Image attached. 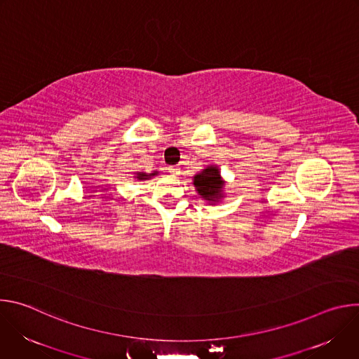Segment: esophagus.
Returning a JSON list of instances; mask_svg holds the SVG:
<instances>
[{
  "mask_svg": "<svg viewBox=\"0 0 359 359\" xmlns=\"http://www.w3.org/2000/svg\"><path fill=\"white\" fill-rule=\"evenodd\" d=\"M168 170L170 172L172 176H179V175H180V169H179L177 166H169Z\"/></svg>",
  "mask_w": 359,
  "mask_h": 359,
  "instance_id": "obj_1",
  "label": "esophagus"
}]
</instances>
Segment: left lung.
<instances>
[{"instance_id": "obj_1", "label": "left lung", "mask_w": 359, "mask_h": 359, "mask_svg": "<svg viewBox=\"0 0 359 359\" xmlns=\"http://www.w3.org/2000/svg\"><path fill=\"white\" fill-rule=\"evenodd\" d=\"M193 184L197 193L209 203H217L223 197L224 180L220 176L217 166H209L203 169L193 177Z\"/></svg>"}]
</instances>
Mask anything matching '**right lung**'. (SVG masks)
Instances as JSON below:
<instances>
[{
  "instance_id": "obj_1",
  "label": "right lung",
  "mask_w": 359,
  "mask_h": 359,
  "mask_svg": "<svg viewBox=\"0 0 359 359\" xmlns=\"http://www.w3.org/2000/svg\"><path fill=\"white\" fill-rule=\"evenodd\" d=\"M158 175V172H153V173H143V172H137L136 173V176H135V179H137V180H146V179H149V177H151V176H156Z\"/></svg>"
}]
</instances>
